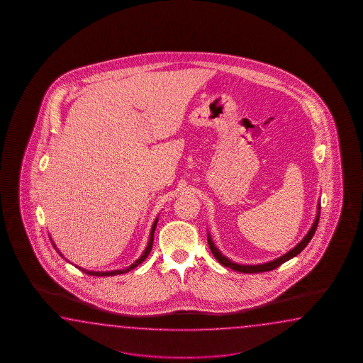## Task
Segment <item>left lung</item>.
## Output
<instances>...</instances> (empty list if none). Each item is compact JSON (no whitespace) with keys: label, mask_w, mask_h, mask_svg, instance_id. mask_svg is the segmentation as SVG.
Segmentation results:
<instances>
[{"label":"left lung","mask_w":363,"mask_h":363,"mask_svg":"<svg viewBox=\"0 0 363 363\" xmlns=\"http://www.w3.org/2000/svg\"><path fill=\"white\" fill-rule=\"evenodd\" d=\"M319 216H320V203H318V213H316L315 220H314V223L311 225L310 231L308 232V235L301 240V242H298L292 250H289L286 255L279 257V258L271 261V262L262 263V264H239V263L231 262L228 258H225V257L218 250V247L214 245V242H213V240L210 238V235H208V247H210L211 253H213L216 259H218V262L222 263L225 267H230L232 270L244 272V274H257V272L275 270L280 264H283V263L286 262V261H289L291 258H294L296 255H300L302 250L306 247L308 241L313 239V236H314V233H315L318 222H319Z\"/></svg>","instance_id":"8db88e82"}]
</instances>
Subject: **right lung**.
Masks as SVG:
<instances>
[{
  "label": "right lung",
  "mask_w": 363,
  "mask_h": 363,
  "mask_svg": "<svg viewBox=\"0 0 363 363\" xmlns=\"http://www.w3.org/2000/svg\"><path fill=\"white\" fill-rule=\"evenodd\" d=\"M157 222H158V218L155 219V223H153V227H152V231H150V239H149V242H147V249H145V252L143 253V255L140 257L139 259L136 261L135 263H132L130 267H127V269H124V270H116V271H106V272H100V271H88L84 270V269H80L79 267V270L83 271L85 274H88V275H92V277H114V275H121V274H124V272H128V271L132 270V269H135V267H138L140 263L144 262L145 259H147V255L150 253V250H152V245H153V240H155V227H157ZM57 249V247H55ZM58 250V249H57ZM60 253V252H58ZM60 255H62L60 253ZM63 257V255H62Z\"/></svg>",
  "instance_id": "right-lung-1"
}]
</instances>
